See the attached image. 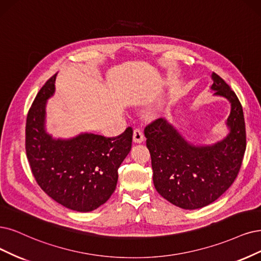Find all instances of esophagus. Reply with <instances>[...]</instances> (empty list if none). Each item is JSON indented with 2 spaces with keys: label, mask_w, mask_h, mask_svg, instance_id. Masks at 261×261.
<instances>
[{
  "label": "esophagus",
  "mask_w": 261,
  "mask_h": 261,
  "mask_svg": "<svg viewBox=\"0 0 261 261\" xmlns=\"http://www.w3.org/2000/svg\"><path fill=\"white\" fill-rule=\"evenodd\" d=\"M133 141L134 143H142L144 141V133L141 129L137 128L133 131Z\"/></svg>",
  "instance_id": "esophagus-1"
}]
</instances>
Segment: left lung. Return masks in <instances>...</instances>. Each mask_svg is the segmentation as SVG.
I'll return each mask as SVG.
<instances>
[{
    "label": "left lung",
    "mask_w": 261,
    "mask_h": 261,
    "mask_svg": "<svg viewBox=\"0 0 261 261\" xmlns=\"http://www.w3.org/2000/svg\"><path fill=\"white\" fill-rule=\"evenodd\" d=\"M214 95L231 105L227 136L216 143L198 145L188 142L166 118L145 128L150 152L152 180L158 194L180 208L196 210L217 200L232 185L246 148L242 105L226 82L212 73Z\"/></svg>",
    "instance_id": "left-lung-1"
}]
</instances>
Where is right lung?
<instances>
[{
	"label": "right lung",
	"mask_w": 261,
	"mask_h": 261,
	"mask_svg": "<svg viewBox=\"0 0 261 261\" xmlns=\"http://www.w3.org/2000/svg\"><path fill=\"white\" fill-rule=\"evenodd\" d=\"M55 82L56 75L42 87L28 113L27 157L37 184L51 199L73 211L91 212L115 191L133 131L129 127L116 138L88 132L54 138L46 130V105L55 93Z\"/></svg>",
	"instance_id": "obj_1"
}]
</instances>
